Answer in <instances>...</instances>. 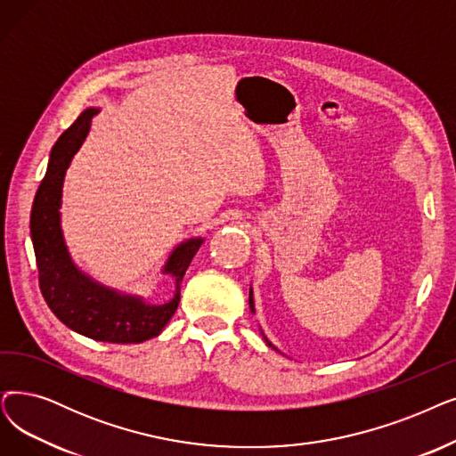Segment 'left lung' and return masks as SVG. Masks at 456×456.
Instances as JSON below:
<instances>
[{
    "instance_id": "left-lung-1",
    "label": "left lung",
    "mask_w": 456,
    "mask_h": 456,
    "mask_svg": "<svg viewBox=\"0 0 456 456\" xmlns=\"http://www.w3.org/2000/svg\"><path fill=\"white\" fill-rule=\"evenodd\" d=\"M249 307H251V311H255V307H253V296H251V290H249ZM270 345V343H268ZM272 346V345H270Z\"/></svg>"
}]
</instances>
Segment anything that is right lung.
I'll list each match as a JSON object with an SVG mask.
<instances>
[{"label": "right lung", "mask_w": 456, "mask_h": 456, "mask_svg": "<svg viewBox=\"0 0 456 456\" xmlns=\"http://www.w3.org/2000/svg\"><path fill=\"white\" fill-rule=\"evenodd\" d=\"M96 110H86L52 149L46 176L37 190L31 208V240L38 268V287L52 313L70 330L94 341L143 343L164 330L181 302V281L201 239L181 244L173 251L166 272L175 277V296L167 304H149L134 296H121L93 283L72 265L67 253L59 205L63 176L72 154L82 145Z\"/></svg>", "instance_id": "1"}]
</instances>
